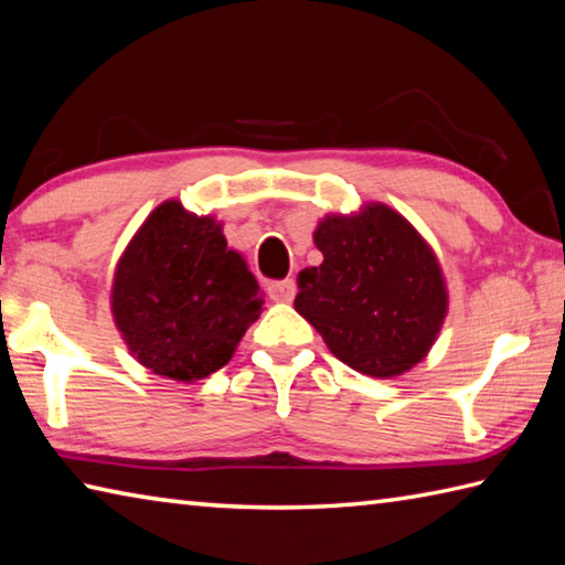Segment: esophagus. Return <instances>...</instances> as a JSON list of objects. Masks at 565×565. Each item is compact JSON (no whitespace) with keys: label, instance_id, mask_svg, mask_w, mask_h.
I'll return each instance as SVG.
<instances>
[{"label":"esophagus","instance_id":"obj_1","mask_svg":"<svg viewBox=\"0 0 565 565\" xmlns=\"http://www.w3.org/2000/svg\"><path fill=\"white\" fill-rule=\"evenodd\" d=\"M269 296L274 301H281V303H291L294 296H296V281L294 279H284V281H274L269 286Z\"/></svg>","mask_w":565,"mask_h":565}]
</instances>
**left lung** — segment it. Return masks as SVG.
<instances>
[{"label":"left lung","mask_w":565,"mask_h":565,"mask_svg":"<svg viewBox=\"0 0 565 565\" xmlns=\"http://www.w3.org/2000/svg\"><path fill=\"white\" fill-rule=\"evenodd\" d=\"M320 267L298 274L296 311L330 352L390 380L426 358L448 313L438 259L424 237L382 203L328 215L313 232Z\"/></svg>","instance_id":"obj_1"}]
</instances>
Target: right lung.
Segmentation results:
<instances>
[{"label": "right lung", "mask_w": 565, "mask_h": 565, "mask_svg": "<svg viewBox=\"0 0 565 565\" xmlns=\"http://www.w3.org/2000/svg\"><path fill=\"white\" fill-rule=\"evenodd\" d=\"M247 262L223 225L166 201L127 245L113 284V316L143 367L195 382L225 367L262 313Z\"/></svg>", "instance_id": "add662e5"}]
</instances>
